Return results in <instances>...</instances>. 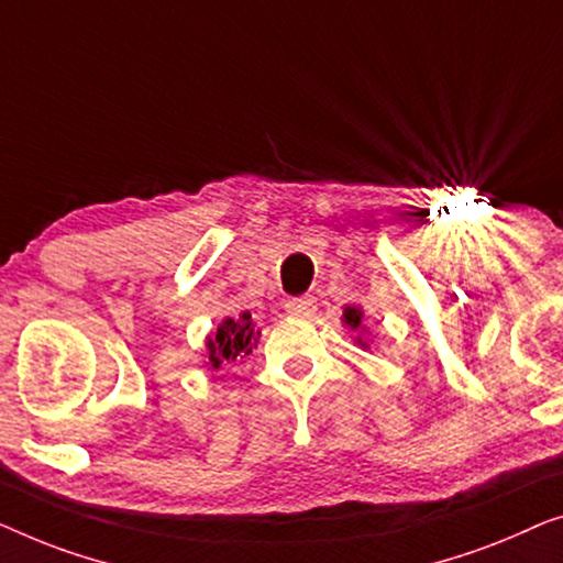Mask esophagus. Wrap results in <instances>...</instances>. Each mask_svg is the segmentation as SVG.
Listing matches in <instances>:
<instances>
[{
	"mask_svg": "<svg viewBox=\"0 0 563 563\" xmlns=\"http://www.w3.org/2000/svg\"><path fill=\"white\" fill-rule=\"evenodd\" d=\"M285 311H288L290 316H311L316 311V298L303 296V298L285 300Z\"/></svg>",
	"mask_w": 563,
	"mask_h": 563,
	"instance_id": "obj_1",
	"label": "esophagus"
}]
</instances>
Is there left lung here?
Instances as JSON below:
<instances>
[{"label":"left lung","instance_id":"left-lung-1","mask_svg":"<svg viewBox=\"0 0 563 563\" xmlns=\"http://www.w3.org/2000/svg\"><path fill=\"white\" fill-rule=\"evenodd\" d=\"M344 321L350 323L352 329H357L360 323H362V311H360V308H346V311H344Z\"/></svg>","mask_w":563,"mask_h":563}]
</instances>
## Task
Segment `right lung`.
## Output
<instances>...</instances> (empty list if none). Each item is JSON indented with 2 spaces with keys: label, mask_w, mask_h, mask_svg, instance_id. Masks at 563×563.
Segmentation results:
<instances>
[{
  "label": "right lung",
  "mask_w": 563,
  "mask_h": 563,
  "mask_svg": "<svg viewBox=\"0 0 563 563\" xmlns=\"http://www.w3.org/2000/svg\"><path fill=\"white\" fill-rule=\"evenodd\" d=\"M255 327H252V316L242 313L240 319H227L219 323V329L209 336V364L213 369L219 367L221 362H234L240 360L242 354L252 352V342H255Z\"/></svg>",
  "instance_id": "1"
}]
</instances>
